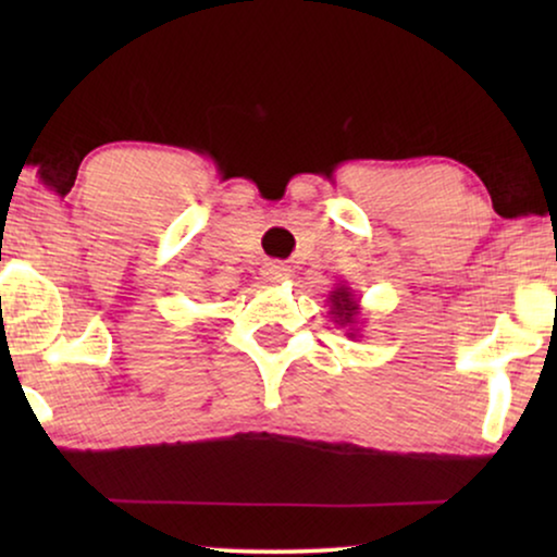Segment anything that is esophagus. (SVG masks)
Here are the masks:
<instances>
[{
  "label": "esophagus",
  "instance_id": "esophagus-1",
  "mask_svg": "<svg viewBox=\"0 0 557 557\" xmlns=\"http://www.w3.org/2000/svg\"><path fill=\"white\" fill-rule=\"evenodd\" d=\"M263 276L271 281V284H281V281H286L288 276H292V269H288V265H284V263H278V261H269L263 265Z\"/></svg>",
  "mask_w": 557,
  "mask_h": 557
}]
</instances>
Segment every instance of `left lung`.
Returning a JSON list of instances; mask_svg holds the SVG:
<instances>
[{"instance_id": "left-lung-1", "label": "left lung", "mask_w": 557, "mask_h": 557, "mask_svg": "<svg viewBox=\"0 0 557 557\" xmlns=\"http://www.w3.org/2000/svg\"><path fill=\"white\" fill-rule=\"evenodd\" d=\"M326 301H330V314H332V322L337 326H347V337L349 339H357L360 337V299H357V294L349 288L345 281L337 284L326 296Z\"/></svg>"}]
</instances>
